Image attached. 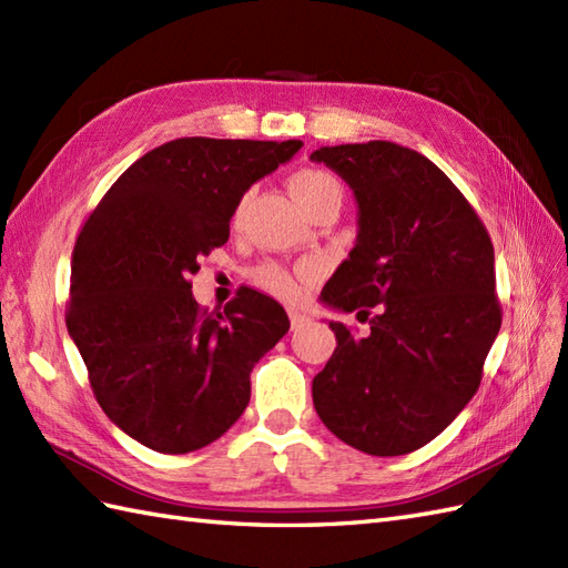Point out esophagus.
Returning a JSON list of instances; mask_svg holds the SVG:
<instances>
[{"instance_id":"obj_1","label":"esophagus","mask_w":568,"mask_h":568,"mask_svg":"<svg viewBox=\"0 0 568 568\" xmlns=\"http://www.w3.org/2000/svg\"><path fill=\"white\" fill-rule=\"evenodd\" d=\"M307 322H310V315H305V312H300V310H291V324H293V329L305 327Z\"/></svg>"}]
</instances>
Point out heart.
Here are the masks:
<instances>
[{
	"label": "heart",
	"instance_id": "obj_1",
	"mask_svg": "<svg viewBox=\"0 0 568 568\" xmlns=\"http://www.w3.org/2000/svg\"><path fill=\"white\" fill-rule=\"evenodd\" d=\"M291 190L307 212L320 207L324 202L342 204V197H344V187L339 180H336V175L320 171V168H303V171H297L291 178ZM244 210H246V197L236 204L234 224L241 222ZM253 277H256V283L265 287V291L283 300H295L300 295L297 277L277 263H263L261 268H256V273H253Z\"/></svg>",
	"mask_w": 568,
	"mask_h": 568
}]
</instances>
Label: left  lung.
<instances>
[{
  "mask_svg": "<svg viewBox=\"0 0 568 568\" xmlns=\"http://www.w3.org/2000/svg\"><path fill=\"white\" fill-rule=\"evenodd\" d=\"M358 204V236L324 285L327 307L367 320L364 339L329 322L336 348L312 400L332 434L371 456L432 442L468 405L500 332L496 256L484 222L437 165L390 141L310 155Z\"/></svg>",
  "mask_w": 568,
  "mask_h": 568,
  "instance_id": "left-lung-1",
  "label": "left lung"
}]
</instances>
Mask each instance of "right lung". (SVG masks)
Listing matches in <instances>:
<instances>
[{
  "mask_svg": "<svg viewBox=\"0 0 568 568\" xmlns=\"http://www.w3.org/2000/svg\"><path fill=\"white\" fill-rule=\"evenodd\" d=\"M303 141L175 139L129 165L72 248L68 334L104 415L161 454L220 439L244 415L251 371L291 329L241 287L224 312L192 297L200 256L226 244L244 192Z\"/></svg>",
  "mask_w": 568,
  "mask_h": 568,
  "instance_id": "1",
  "label": "right lung"
}]
</instances>
